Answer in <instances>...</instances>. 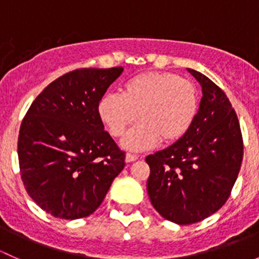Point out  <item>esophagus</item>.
<instances>
[{
  "label": "esophagus",
  "instance_id": "obj_1",
  "mask_svg": "<svg viewBox=\"0 0 259 259\" xmlns=\"http://www.w3.org/2000/svg\"><path fill=\"white\" fill-rule=\"evenodd\" d=\"M138 158H139V156H138L137 154L127 153L126 155H125V160H126V163H132V161H135Z\"/></svg>",
  "mask_w": 259,
  "mask_h": 259
}]
</instances>
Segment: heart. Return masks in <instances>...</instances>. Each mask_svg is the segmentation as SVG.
Returning <instances> with one entry per match:
<instances>
[{"mask_svg": "<svg viewBox=\"0 0 259 259\" xmlns=\"http://www.w3.org/2000/svg\"><path fill=\"white\" fill-rule=\"evenodd\" d=\"M199 108L197 88L171 72L149 71L122 85L121 94H106L98 103V116L111 137L124 135L122 146L145 150L163 142L174 144L188 134Z\"/></svg>", "mask_w": 259, "mask_h": 259, "instance_id": "b5f03b06", "label": "heart"}]
</instances>
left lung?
Listing matches in <instances>:
<instances>
[{"label":"left lung","mask_w":259,"mask_h":259,"mask_svg":"<svg viewBox=\"0 0 259 259\" xmlns=\"http://www.w3.org/2000/svg\"><path fill=\"white\" fill-rule=\"evenodd\" d=\"M202 86L197 117L183 139L146 156V189L156 211L187 226L208 218L229 198L243 159L241 126L231 101L205 75L188 69Z\"/></svg>","instance_id":"obj_1"}]
</instances>
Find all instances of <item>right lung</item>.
I'll return each mask as SVG.
<instances>
[{"label":"right lung","instance_id":"add662e5","mask_svg":"<svg viewBox=\"0 0 259 259\" xmlns=\"http://www.w3.org/2000/svg\"><path fill=\"white\" fill-rule=\"evenodd\" d=\"M122 67L77 69L44 89L20 127L21 179L33 202L61 219L89 217L125 166L98 103Z\"/></svg>","mask_w":259,"mask_h":259}]
</instances>
